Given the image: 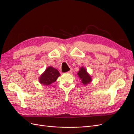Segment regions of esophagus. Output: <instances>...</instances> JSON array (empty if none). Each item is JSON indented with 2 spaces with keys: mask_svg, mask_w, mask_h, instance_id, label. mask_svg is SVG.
<instances>
[{
  "mask_svg": "<svg viewBox=\"0 0 134 134\" xmlns=\"http://www.w3.org/2000/svg\"><path fill=\"white\" fill-rule=\"evenodd\" d=\"M72 72V69H71L69 71L67 72V73H68V74H71Z\"/></svg>",
  "mask_w": 134,
  "mask_h": 134,
  "instance_id": "1",
  "label": "esophagus"
}]
</instances>
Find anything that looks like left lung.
Returning a JSON list of instances; mask_svg holds the SVG:
<instances>
[{"label": "left lung", "instance_id": "obj_1", "mask_svg": "<svg viewBox=\"0 0 134 134\" xmlns=\"http://www.w3.org/2000/svg\"><path fill=\"white\" fill-rule=\"evenodd\" d=\"M78 75L84 85H86L88 83H90L92 81L91 76L88 74L86 69L83 67L80 68V70L78 72Z\"/></svg>", "mask_w": 134, "mask_h": 134}]
</instances>
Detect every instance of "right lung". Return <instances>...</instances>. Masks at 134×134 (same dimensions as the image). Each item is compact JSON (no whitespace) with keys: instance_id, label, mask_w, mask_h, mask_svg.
<instances>
[{"instance_id":"right-lung-1","label":"right lung","mask_w":134,"mask_h":134,"mask_svg":"<svg viewBox=\"0 0 134 134\" xmlns=\"http://www.w3.org/2000/svg\"><path fill=\"white\" fill-rule=\"evenodd\" d=\"M60 75V74L57 69L49 66L40 76V82L42 84L50 86L51 83L55 82Z\"/></svg>"}]
</instances>
